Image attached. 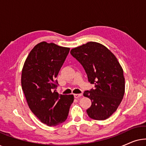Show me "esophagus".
Segmentation results:
<instances>
[{"mask_svg": "<svg viewBox=\"0 0 146 146\" xmlns=\"http://www.w3.org/2000/svg\"><path fill=\"white\" fill-rule=\"evenodd\" d=\"M74 98H80L82 94H74Z\"/></svg>", "mask_w": 146, "mask_h": 146, "instance_id": "obj_1", "label": "esophagus"}]
</instances>
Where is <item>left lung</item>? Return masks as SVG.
Returning a JSON list of instances; mask_svg holds the SVG:
<instances>
[{"mask_svg":"<svg viewBox=\"0 0 146 146\" xmlns=\"http://www.w3.org/2000/svg\"><path fill=\"white\" fill-rule=\"evenodd\" d=\"M71 54L82 65L94 89L84 96L92 100L87 113L92 119L104 120L116 111L125 92V79L121 65L105 46L96 42L72 48Z\"/></svg>","mask_w":146,"mask_h":146,"instance_id":"1","label":"left lung"}]
</instances>
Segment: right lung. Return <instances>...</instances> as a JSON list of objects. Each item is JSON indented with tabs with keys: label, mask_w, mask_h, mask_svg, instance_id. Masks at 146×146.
I'll use <instances>...</instances> for the list:
<instances>
[{
	"label": "right lung",
	"mask_w": 146,
	"mask_h": 146,
	"mask_svg": "<svg viewBox=\"0 0 146 146\" xmlns=\"http://www.w3.org/2000/svg\"><path fill=\"white\" fill-rule=\"evenodd\" d=\"M70 48L42 42L30 52L24 64L22 88L34 114L48 126L57 125L67 119L74 96L59 94L56 77Z\"/></svg>",
	"instance_id": "right-lung-1"
}]
</instances>
